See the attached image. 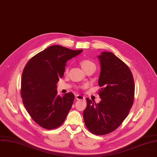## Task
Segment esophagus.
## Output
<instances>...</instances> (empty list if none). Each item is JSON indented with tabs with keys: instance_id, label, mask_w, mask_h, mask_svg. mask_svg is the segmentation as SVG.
<instances>
[{
	"instance_id": "obj_1",
	"label": "esophagus",
	"mask_w": 157,
	"mask_h": 157,
	"mask_svg": "<svg viewBox=\"0 0 157 157\" xmlns=\"http://www.w3.org/2000/svg\"><path fill=\"white\" fill-rule=\"evenodd\" d=\"M76 98L77 100H85V97L82 95H76Z\"/></svg>"
}]
</instances>
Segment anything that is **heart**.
Listing matches in <instances>:
<instances>
[{
	"label": "heart",
	"mask_w": 157,
	"mask_h": 157,
	"mask_svg": "<svg viewBox=\"0 0 157 157\" xmlns=\"http://www.w3.org/2000/svg\"><path fill=\"white\" fill-rule=\"evenodd\" d=\"M81 68H82V70L86 72L87 71L89 70H92V69H95V68H96V66H95V64L92 62L90 60H89V59H84L82 60H81L79 63ZM68 68L67 67L66 68V71H68Z\"/></svg>",
	"instance_id": "obj_1"
}]
</instances>
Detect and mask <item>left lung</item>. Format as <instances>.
Here are the masks:
<instances>
[{"label":"left lung","mask_w":157,"mask_h":157,"mask_svg":"<svg viewBox=\"0 0 157 157\" xmlns=\"http://www.w3.org/2000/svg\"><path fill=\"white\" fill-rule=\"evenodd\" d=\"M100 63L98 85L101 101L96 103L86 98L83 112L87 129L96 135L115 131L128 115L134 101V82L129 68L112 52L97 56Z\"/></svg>","instance_id":"left-lung-1"}]
</instances>
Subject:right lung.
<instances>
[{
  "label": "right lung",
  "instance_id": "add662e5",
  "mask_svg": "<svg viewBox=\"0 0 157 157\" xmlns=\"http://www.w3.org/2000/svg\"><path fill=\"white\" fill-rule=\"evenodd\" d=\"M82 50L52 45L26 63L21 76V95L28 113L41 127L53 129L65 121L75 95L72 92L57 95V84L63 76L67 61Z\"/></svg>",
  "mask_w": 157,
  "mask_h": 157
}]
</instances>
